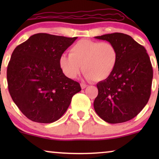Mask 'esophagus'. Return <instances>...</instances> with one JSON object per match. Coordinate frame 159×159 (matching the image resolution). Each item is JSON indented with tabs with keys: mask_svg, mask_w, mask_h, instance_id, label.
Listing matches in <instances>:
<instances>
[{
	"mask_svg": "<svg viewBox=\"0 0 159 159\" xmlns=\"http://www.w3.org/2000/svg\"><path fill=\"white\" fill-rule=\"evenodd\" d=\"M80 86H81V88L82 89H84V88H86L87 87H88V85H87V84H83V83H82L81 84H80Z\"/></svg>",
	"mask_w": 159,
	"mask_h": 159,
	"instance_id": "esophagus-1",
	"label": "esophagus"
}]
</instances>
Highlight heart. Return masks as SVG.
Listing matches in <instances>:
<instances>
[{
    "label": "heart",
    "instance_id": "b5f03b06",
    "mask_svg": "<svg viewBox=\"0 0 159 159\" xmlns=\"http://www.w3.org/2000/svg\"><path fill=\"white\" fill-rule=\"evenodd\" d=\"M118 60V51L112 43L82 39L71 46L69 56H60L58 65L70 79L79 75L82 66L86 80L101 82L112 75Z\"/></svg>",
    "mask_w": 159,
    "mask_h": 159
}]
</instances>
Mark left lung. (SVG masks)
<instances>
[{
	"mask_svg": "<svg viewBox=\"0 0 159 159\" xmlns=\"http://www.w3.org/2000/svg\"><path fill=\"white\" fill-rule=\"evenodd\" d=\"M95 38L114 44L119 60L112 75L97 84L94 109L106 122H125L135 117L150 98L153 68L149 56L128 34L115 32Z\"/></svg>",
	"mask_w": 159,
	"mask_h": 159,
	"instance_id": "1",
	"label": "left lung"
}]
</instances>
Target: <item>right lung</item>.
I'll return each instance as SVG.
<instances>
[{
  "mask_svg": "<svg viewBox=\"0 0 159 159\" xmlns=\"http://www.w3.org/2000/svg\"><path fill=\"white\" fill-rule=\"evenodd\" d=\"M75 38L38 33L13 51L7 68L8 91L22 114L39 123L61 117L73 95L81 90L77 82L64 75L58 65Z\"/></svg>",
  "mask_w": 159,
  "mask_h": 159,
  "instance_id": "1",
  "label": "right lung"
}]
</instances>
